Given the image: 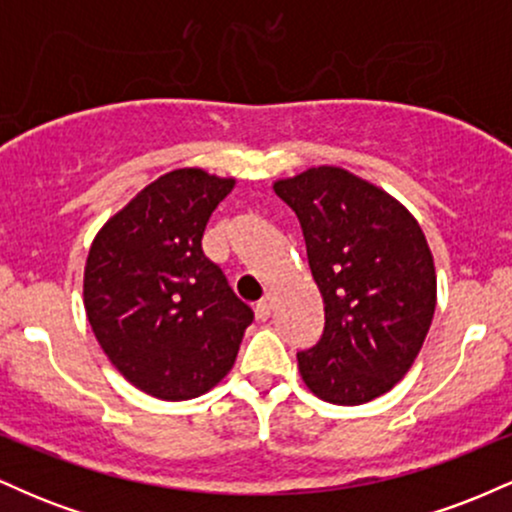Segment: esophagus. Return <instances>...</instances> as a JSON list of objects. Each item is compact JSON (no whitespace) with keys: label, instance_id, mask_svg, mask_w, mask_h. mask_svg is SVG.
Returning a JSON list of instances; mask_svg holds the SVG:
<instances>
[{"label":"esophagus","instance_id":"1","mask_svg":"<svg viewBox=\"0 0 512 512\" xmlns=\"http://www.w3.org/2000/svg\"><path fill=\"white\" fill-rule=\"evenodd\" d=\"M274 303H276L274 293H267V296L257 303V308H255L257 317H260V320H269V315H272V310H274Z\"/></svg>","mask_w":512,"mask_h":512}]
</instances>
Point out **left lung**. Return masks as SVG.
<instances>
[{
    "label": "left lung",
    "mask_w": 512,
    "mask_h": 512,
    "mask_svg": "<svg viewBox=\"0 0 512 512\" xmlns=\"http://www.w3.org/2000/svg\"><path fill=\"white\" fill-rule=\"evenodd\" d=\"M296 211L325 303V332L298 354L315 397L356 407L409 373L436 313V267L411 211L337 166L274 182Z\"/></svg>",
    "instance_id": "left-lung-1"
}]
</instances>
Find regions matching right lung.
<instances>
[{
	"instance_id": "add662e5",
	"label": "right lung",
	"mask_w": 512,
	"mask_h": 512,
	"mask_svg": "<svg viewBox=\"0 0 512 512\" xmlns=\"http://www.w3.org/2000/svg\"><path fill=\"white\" fill-rule=\"evenodd\" d=\"M236 178L178 168L146 185L93 238L84 308L110 363L166 402L209 392L236 363L252 310L202 252Z\"/></svg>"
}]
</instances>
